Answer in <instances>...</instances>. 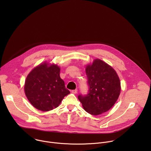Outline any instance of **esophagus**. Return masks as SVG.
Instances as JSON below:
<instances>
[{
  "mask_svg": "<svg viewBox=\"0 0 151 151\" xmlns=\"http://www.w3.org/2000/svg\"><path fill=\"white\" fill-rule=\"evenodd\" d=\"M72 93L73 94H76L78 93V90L76 89V90H72Z\"/></svg>",
  "mask_w": 151,
  "mask_h": 151,
  "instance_id": "34e87169",
  "label": "esophagus"
}]
</instances>
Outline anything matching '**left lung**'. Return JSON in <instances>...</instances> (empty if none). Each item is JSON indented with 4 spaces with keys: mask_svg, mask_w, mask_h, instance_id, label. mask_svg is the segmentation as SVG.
<instances>
[{
    "mask_svg": "<svg viewBox=\"0 0 151 151\" xmlns=\"http://www.w3.org/2000/svg\"><path fill=\"white\" fill-rule=\"evenodd\" d=\"M89 87L88 93L78 96L84 110L93 115L108 111L117 101L121 82L116 71L108 64L95 59L85 69Z\"/></svg>",
    "mask_w": 151,
    "mask_h": 151,
    "instance_id": "1",
    "label": "left lung"
}]
</instances>
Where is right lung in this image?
<instances>
[{
    "label": "right lung",
    "instance_id": "add662e5",
    "mask_svg": "<svg viewBox=\"0 0 151 151\" xmlns=\"http://www.w3.org/2000/svg\"><path fill=\"white\" fill-rule=\"evenodd\" d=\"M60 68L57 64L44 62L35 68L27 75L24 92L30 103L41 111L57 107L70 91L60 76Z\"/></svg>",
    "mask_w": 151,
    "mask_h": 151
}]
</instances>
